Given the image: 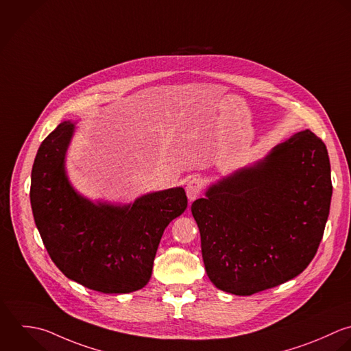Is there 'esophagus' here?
Listing matches in <instances>:
<instances>
[{"label":"esophagus","instance_id":"esophagus-1","mask_svg":"<svg viewBox=\"0 0 351 351\" xmlns=\"http://www.w3.org/2000/svg\"><path fill=\"white\" fill-rule=\"evenodd\" d=\"M202 191V182L199 178H193L189 180L187 186H186V194H187V198L189 201H194L195 198L199 197Z\"/></svg>","mask_w":351,"mask_h":351}]
</instances>
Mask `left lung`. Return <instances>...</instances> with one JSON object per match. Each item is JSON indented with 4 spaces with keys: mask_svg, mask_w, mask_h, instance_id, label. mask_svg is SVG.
Listing matches in <instances>:
<instances>
[{
    "mask_svg": "<svg viewBox=\"0 0 351 351\" xmlns=\"http://www.w3.org/2000/svg\"><path fill=\"white\" fill-rule=\"evenodd\" d=\"M331 197L328 152L311 130L212 186L191 205L210 282L253 295L298 276L317 253Z\"/></svg>",
    "mask_w": 351,
    "mask_h": 351,
    "instance_id": "1",
    "label": "left lung"
}]
</instances>
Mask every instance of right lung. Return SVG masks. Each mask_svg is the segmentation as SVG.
<instances>
[{
  "mask_svg": "<svg viewBox=\"0 0 351 351\" xmlns=\"http://www.w3.org/2000/svg\"><path fill=\"white\" fill-rule=\"evenodd\" d=\"M73 124L61 123L40 143L31 171L29 201L42 242L71 280L104 294L145 287L164 230L187 208L182 187L152 193L128 206L94 205L77 195L64 172Z\"/></svg>",
  "mask_w": 351,
  "mask_h": 351,
  "instance_id": "right-lung-1",
  "label": "right lung"
}]
</instances>
